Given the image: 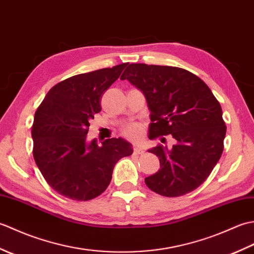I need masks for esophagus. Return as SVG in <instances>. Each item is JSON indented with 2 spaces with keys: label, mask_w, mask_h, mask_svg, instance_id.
<instances>
[{
  "label": "esophagus",
  "mask_w": 254,
  "mask_h": 254,
  "mask_svg": "<svg viewBox=\"0 0 254 254\" xmlns=\"http://www.w3.org/2000/svg\"><path fill=\"white\" fill-rule=\"evenodd\" d=\"M133 152H134V154H135V155H139V154H143L144 150H143V148H141L139 146H134Z\"/></svg>",
  "instance_id": "esophagus-1"
}]
</instances>
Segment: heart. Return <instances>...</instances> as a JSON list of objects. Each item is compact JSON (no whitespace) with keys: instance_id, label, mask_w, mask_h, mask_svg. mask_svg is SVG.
<instances>
[{"instance_id":"b5f03b06","label":"heart","mask_w":254,"mask_h":254,"mask_svg":"<svg viewBox=\"0 0 254 254\" xmlns=\"http://www.w3.org/2000/svg\"><path fill=\"white\" fill-rule=\"evenodd\" d=\"M142 132H143V126L138 123H133V124H128V126L124 127L122 130V134L126 137L133 139V141H136V139H139L142 136Z\"/></svg>"}]
</instances>
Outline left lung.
<instances>
[{
    "label": "left lung",
    "mask_w": 254,
    "mask_h": 254,
    "mask_svg": "<svg viewBox=\"0 0 254 254\" xmlns=\"http://www.w3.org/2000/svg\"><path fill=\"white\" fill-rule=\"evenodd\" d=\"M121 79H127L146 98L152 121L148 137L170 134L174 138L171 147L159 144L148 150L159 158L160 169L145 178L146 186L167 197L195 190L224 149L226 124L212 90L196 75L175 66L132 63Z\"/></svg>",
    "instance_id": "obj_1"
}]
</instances>
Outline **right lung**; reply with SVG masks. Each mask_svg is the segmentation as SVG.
<instances>
[{
	"label": "right lung",
	"mask_w": 254,
	"mask_h": 254,
	"mask_svg": "<svg viewBox=\"0 0 254 254\" xmlns=\"http://www.w3.org/2000/svg\"><path fill=\"white\" fill-rule=\"evenodd\" d=\"M127 63L78 74L55 85L35 113L34 158L53 190L75 201H89L109 186L119 159L133 153L121 137L99 146L86 141L89 121L101 111L100 98Z\"/></svg>",
	"instance_id": "right-lung-1"
}]
</instances>
